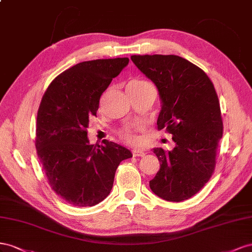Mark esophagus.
<instances>
[{"instance_id": "obj_1", "label": "esophagus", "mask_w": 252, "mask_h": 252, "mask_svg": "<svg viewBox=\"0 0 252 252\" xmlns=\"http://www.w3.org/2000/svg\"><path fill=\"white\" fill-rule=\"evenodd\" d=\"M132 154L134 157H139V156H145V151L141 150V149H134L132 151Z\"/></svg>"}]
</instances>
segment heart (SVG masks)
Here are the masks:
<instances>
[{
	"instance_id": "obj_1",
	"label": "heart",
	"mask_w": 252,
	"mask_h": 252,
	"mask_svg": "<svg viewBox=\"0 0 252 252\" xmlns=\"http://www.w3.org/2000/svg\"><path fill=\"white\" fill-rule=\"evenodd\" d=\"M141 83H145L143 81H132L130 84H133V85H137V84H141ZM121 136L124 137L125 140H126L127 142L130 143H137L139 141V138L136 136V134L130 130V128H126V130L122 131L121 132Z\"/></svg>"
}]
</instances>
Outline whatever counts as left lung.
Masks as SVG:
<instances>
[{
	"label": "left lung",
	"mask_w": 252,
	"mask_h": 252,
	"mask_svg": "<svg viewBox=\"0 0 252 252\" xmlns=\"http://www.w3.org/2000/svg\"><path fill=\"white\" fill-rule=\"evenodd\" d=\"M159 94L158 130L172 134V151L154 148L160 169L150 188L168 202L192 197L209 181L215 167L222 120L217 92L203 69L175 55L132 56Z\"/></svg>",
	"instance_id": "8db88e82"
}]
</instances>
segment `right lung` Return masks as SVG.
<instances>
[{
    "instance_id": "1",
    "label": "right lung",
    "mask_w": 252,
    "mask_h": 252,
    "mask_svg": "<svg viewBox=\"0 0 252 252\" xmlns=\"http://www.w3.org/2000/svg\"><path fill=\"white\" fill-rule=\"evenodd\" d=\"M128 58L84 61L49 84L37 116L35 148L48 184L66 203L92 207L109 195L119 163L130 150L102 140L90 145L86 128L99 100Z\"/></svg>"
}]
</instances>
